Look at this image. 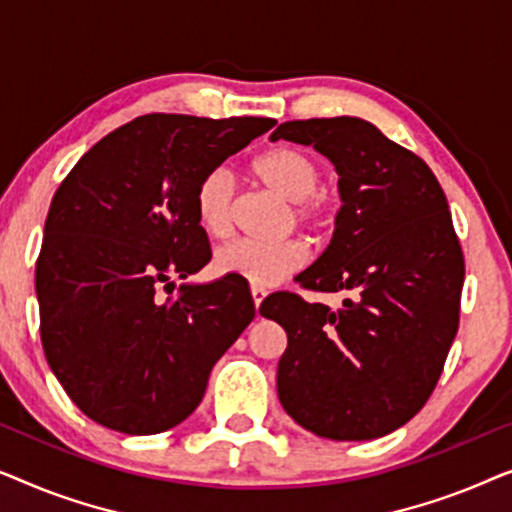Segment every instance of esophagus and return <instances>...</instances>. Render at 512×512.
Masks as SVG:
<instances>
[{
	"label": "esophagus",
	"instance_id": "1",
	"mask_svg": "<svg viewBox=\"0 0 512 512\" xmlns=\"http://www.w3.org/2000/svg\"><path fill=\"white\" fill-rule=\"evenodd\" d=\"M251 298H254L256 314H258V307H261V303H263V298H265V291H263V289H258V286H254V289H251Z\"/></svg>",
	"mask_w": 512,
	"mask_h": 512
}]
</instances>
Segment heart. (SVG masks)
<instances>
[{
  "instance_id": "1",
  "label": "heart",
  "mask_w": 512,
  "mask_h": 512,
  "mask_svg": "<svg viewBox=\"0 0 512 512\" xmlns=\"http://www.w3.org/2000/svg\"><path fill=\"white\" fill-rule=\"evenodd\" d=\"M254 177L291 202L286 226H296L307 235H321L331 226V207L317 191L319 165L296 146H275L251 160ZM235 179L223 167L209 170L195 188V216L205 233L219 237L230 228L233 214ZM305 247L298 240H279L272 244L233 240L214 251V270L219 275L240 277L251 286H275L303 268Z\"/></svg>"
}]
</instances>
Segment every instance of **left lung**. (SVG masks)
<instances>
[{"instance_id":"1","label":"left lung","mask_w":512,"mask_h":512,"mask_svg":"<svg viewBox=\"0 0 512 512\" xmlns=\"http://www.w3.org/2000/svg\"><path fill=\"white\" fill-rule=\"evenodd\" d=\"M270 139L314 146L338 170L333 240L296 279L347 293L340 310L289 291L263 300L289 338L279 401L321 438L387 436L429 401L459 328L464 251L447 198L417 153L363 118L289 121Z\"/></svg>"}]
</instances>
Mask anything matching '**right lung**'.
<instances>
[{
    "mask_svg": "<svg viewBox=\"0 0 512 512\" xmlns=\"http://www.w3.org/2000/svg\"><path fill=\"white\" fill-rule=\"evenodd\" d=\"M275 118L146 114L100 139L72 167L37 258L41 345L83 415L151 436L198 408L214 363L254 319L249 286L174 279L212 258L195 216L209 170Z\"/></svg>",
    "mask_w": 512,
    "mask_h": 512,
    "instance_id": "right-lung-1",
    "label": "right lung"
}]
</instances>
